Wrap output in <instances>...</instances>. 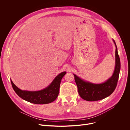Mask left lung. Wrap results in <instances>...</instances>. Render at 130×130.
<instances>
[{
	"mask_svg": "<svg viewBox=\"0 0 130 130\" xmlns=\"http://www.w3.org/2000/svg\"><path fill=\"white\" fill-rule=\"evenodd\" d=\"M116 46V66L114 72L110 78L105 82L96 84L85 82L76 75H74L75 80L78 90L80 97L85 100L88 101H94L104 99L112 94L115 90L120 70V61L117 51V48Z\"/></svg>",
	"mask_w": 130,
	"mask_h": 130,
	"instance_id": "left-lung-1",
	"label": "left lung"
}]
</instances>
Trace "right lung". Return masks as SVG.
I'll use <instances>...</instances> for the list:
<instances>
[{
  "label": "right lung",
  "mask_w": 130,
  "mask_h": 130,
  "mask_svg": "<svg viewBox=\"0 0 130 130\" xmlns=\"http://www.w3.org/2000/svg\"><path fill=\"white\" fill-rule=\"evenodd\" d=\"M66 73L65 71L61 73L55 77L49 86L37 91L22 90L15 86L12 80L11 82L15 92L23 99L34 104H48L54 101L58 97L61 81Z\"/></svg>",
  "instance_id": "obj_1"
}]
</instances>
